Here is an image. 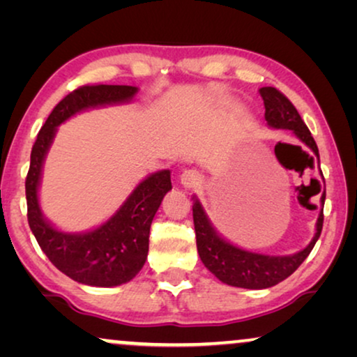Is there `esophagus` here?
Returning <instances> with one entry per match:
<instances>
[{
	"mask_svg": "<svg viewBox=\"0 0 357 357\" xmlns=\"http://www.w3.org/2000/svg\"><path fill=\"white\" fill-rule=\"evenodd\" d=\"M180 183L185 190H192L202 183V174L197 170H183L180 175Z\"/></svg>",
	"mask_w": 357,
	"mask_h": 357,
	"instance_id": "obj_1",
	"label": "esophagus"
}]
</instances>
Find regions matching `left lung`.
I'll return each mask as SVG.
<instances>
[{
	"mask_svg": "<svg viewBox=\"0 0 357 357\" xmlns=\"http://www.w3.org/2000/svg\"><path fill=\"white\" fill-rule=\"evenodd\" d=\"M260 96L265 104V120L270 128L291 130L319 159V148L299 112L284 94L275 87H261ZM321 209L317 219V231L309 245L292 255H263L243 250L218 234L197 197H193V222L197 234V248L203 265L229 286L243 289H266L291 276L309 257L324 227L325 192L321 193Z\"/></svg>",
	"mask_w": 357,
	"mask_h": 357,
	"instance_id": "obj_1",
	"label": "left lung"
}]
</instances>
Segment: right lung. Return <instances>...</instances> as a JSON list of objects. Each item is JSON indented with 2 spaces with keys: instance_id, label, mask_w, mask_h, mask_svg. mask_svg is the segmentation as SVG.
Segmentation results:
<instances>
[{
  "instance_id": "1",
  "label": "right lung",
  "mask_w": 357,
  "mask_h": 357,
  "mask_svg": "<svg viewBox=\"0 0 357 357\" xmlns=\"http://www.w3.org/2000/svg\"><path fill=\"white\" fill-rule=\"evenodd\" d=\"M138 92L135 86H82L58 102L38 131L26 178L27 219L42 252L61 273L81 284L112 287L133 280L149 250V229L169 190L170 170H159L138 183L126 202L102 226L87 232H63L42 214L38 203L43 160L58 126L79 112L125 104Z\"/></svg>"
}]
</instances>
